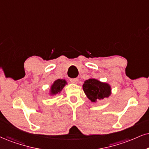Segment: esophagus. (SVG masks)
<instances>
[{"instance_id": "1", "label": "esophagus", "mask_w": 149, "mask_h": 149, "mask_svg": "<svg viewBox=\"0 0 149 149\" xmlns=\"http://www.w3.org/2000/svg\"><path fill=\"white\" fill-rule=\"evenodd\" d=\"M70 81L72 82V83H73V84H78V82H79V79H77V78L71 79Z\"/></svg>"}]
</instances>
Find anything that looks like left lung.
I'll use <instances>...</instances> for the list:
<instances>
[{
  "instance_id": "8db88e82",
  "label": "left lung",
  "mask_w": 149,
  "mask_h": 149,
  "mask_svg": "<svg viewBox=\"0 0 149 149\" xmlns=\"http://www.w3.org/2000/svg\"><path fill=\"white\" fill-rule=\"evenodd\" d=\"M84 93L92 102H97L111 95V88L109 84L103 83L95 79H90L84 81Z\"/></svg>"
}]
</instances>
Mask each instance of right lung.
I'll return each instance as SVG.
<instances>
[{
  "instance_id": "right-lung-1",
  "label": "right lung",
  "mask_w": 149,
  "mask_h": 149,
  "mask_svg": "<svg viewBox=\"0 0 149 149\" xmlns=\"http://www.w3.org/2000/svg\"><path fill=\"white\" fill-rule=\"evenodd\" d=\"M66 81L64 79H57L54 82V84H52L51 86V90H50V94L56 95L58 93H60V92L61 91V90L63 88L64 86H65Z\"/></svg>"
}]
</instances>
